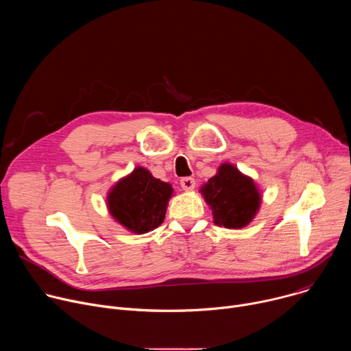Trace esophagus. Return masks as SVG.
<instances>
[{"instance_id": "obj_1", "label": "esophagus", "mask_w": 351, "mask_h": 351, "mask_svg": "<svg viewBox=\"0 0 351 351\" xmlns=\"http://www.w3.org/2000/svg\"><path fill=\"white\" fill-rule=\"evenodd\" d=\"M180 186H182L183 190L190 191V190H193V189L195 187V180H194L193 178H190V176L182 178V179H180Z\"/></svg>"}]
</instances>
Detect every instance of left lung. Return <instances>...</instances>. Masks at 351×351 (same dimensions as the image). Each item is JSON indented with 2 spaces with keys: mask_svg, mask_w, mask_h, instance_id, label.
Instances as JSON below:
<instances>
[{
  "mask_svg": "<svg viewBox=\"0 0 351 351\" xmlns=\"http://www.w3.org/2000/svg\"><path fill=\"white\" fill-rule=\"evenodd\" d=\"M202 193L213 208L214 222L228 229L245 226L254 218L261 202L254 182L229 164L219 167Z\"/></svg>",
  "mask_w": 351,
  "mask_h": 351,
  "instance_id": "obj_1",
  "label": "left lung"
}]
</instances>
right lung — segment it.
Masks as SVG:
<instances>
[{
  "label": "right lung",
  "instance_id": "right-lung-1",
  "mask_svg": "<svg viewBox=\"0 0 351 351\" xmlns=\"http://www.w3.org/2000/svg\"><path fill=\"white\" fill-rule=\"evenodd\" d=\"M172 191L169 183L138 167L112 189L108 207L112 217L129 230L147 233L164 222Z\"/></svg>",
  "mask_w": 351,
  "mask_h": 351
}]
</instances>
